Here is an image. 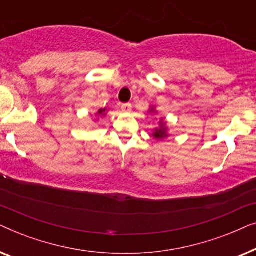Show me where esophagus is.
Segmentation results:
<instances>
[{
    "mask_svg": "<svg viewBox=\"0 0 256 256\" xmlns=\"http://www.w3.org/2000/svg\"><path fill=\"white\" fill-rule=\"evenodd\" d=\"M121 110L126 112V113H129L132 110V104H124L121 106Z\"/></svg>",
    "mask_w": 256,
    "mask_h": 256,
    "instance_id": "34e87169",
    "label": "esophagus"
}]
</instances>
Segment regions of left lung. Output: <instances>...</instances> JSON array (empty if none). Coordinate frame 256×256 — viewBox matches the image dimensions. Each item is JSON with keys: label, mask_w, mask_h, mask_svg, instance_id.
Masks as SVG:
<instances>
[{"label": "left lung", "mask_w": 256, "mask_h": 256, "mask_svg": "<svg viewBox=\"0 0 256 256\" xmlns=\"http://www.w3.org/2000/svg\"><path fill=\"white\" fill-rule=\"evenodd\" d=\"M154 112V110H152ZM160 128H156L155 129V132H154L152 136L155 138H166L168 134H166V126H164L163 122H160Z\"/></svg>", "instance_id": "left-lung-1"}]
</instances>
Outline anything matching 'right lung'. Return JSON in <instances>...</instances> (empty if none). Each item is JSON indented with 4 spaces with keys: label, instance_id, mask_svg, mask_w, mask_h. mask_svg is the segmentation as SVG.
<instances>
[{
    "label": "right lung",
    "instance_id": "obj_1",
    "mask_svg": "<svg viewBox=\"0 0 256 256\" xmlns=\"http://www.w3.org/2000/svg\"><path fill=\"white\" fill-rule=\"evenodd\" d=\"M104 112H106V110H100L99 112H98V114H99V115H100V114H102V113H104Z\"/></svg>",
    "mask_w": 256,
    "mask_h": 256
}]
</instances>
